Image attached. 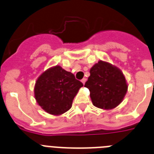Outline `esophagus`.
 Listing matches in <instances>:
<instances>
[{"label":"esophagus","mask_w":154,"mask_h":154,"mask_svg":"<svg viewBox=\"0 0 154 154\" xmlns=\"http://www.w3.org/2000/svg\"><path fill=\"white\" fill-rule=\"evenodd\" d=\"M81 82H82V83H83V85H84V84L85 83V82H86V79L83 78V79H82L81 80Z\"/></svg>","instance_id":"obj_1"}]
</instances>
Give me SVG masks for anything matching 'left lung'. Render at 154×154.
Here are the masks:
<instances>
[{
  "instance_id": "left-lung-1",
  "label": "left lung",
  "mask_w": 154,
  "mask_h": 154,
  "mask_svg": "<svg viewBox=\"0 0 154 154\" xmlns=\"http://www.w3.org/2000/svg\"><path fill=\"white\" fill-rule=\"evenodd\" d=\"M85 87L89 89L92 104L103 109L117 106L123 101L128 88L123 72L103 61L95 64L90 69V76Z\"/></svg>"
}]
</instances>
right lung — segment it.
Masks as SVG:
<instances>
[{"mask_svg": "<svg viewBox=\"0 0 154 154\" xmlns=\"http://www.w3.org/2000/svg\"><path fill=\"white\" fill-rule=\"evenodd\" d=\"M82 86L72 73L56 65L39 76L35 83V97L45 111L61 115L70 109L73 99Z\"/></svg>", "mask_w": 154, "mask_h": 154, "instance_id": "add662e5", "label": "right lung"}]
</instances>
